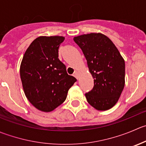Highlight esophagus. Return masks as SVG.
<instances>
[{"instance_id":"34e87169","label":"esophagus","mask_w":146,"mask_h":146,"mask_svg":"<svg viewBox=\"0 0 146 146\" xmlns=\"http://www.w3.org/2000/svg\"><path fill=\"white\" fill-rule=\"evenodd\" d=\"M73 76H74L76 78H78L79 76H78V73L77 70H76V71H75V73H74V74H73Z\"/></svg>"}]
</instances>
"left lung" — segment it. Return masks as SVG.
I'll return each mask as SVG.
<instances>
[{"label": "left lung", "mask_w": 146, "mask_h": 146, "mask_svg": "<svg viewBox=\"0 0 146 146\" xmlns=\"http://www.w3.org/2000/svg\"><path fill=\"white\" fill-rule=\"evenodd\" d=\"M83 51L94 86L86 93L89 104L98 111H107L118 102L125 86V61L106 35L91 33L73 38Z\"/></svg>", "instance_id": "left-lung-1"}]
</instances>
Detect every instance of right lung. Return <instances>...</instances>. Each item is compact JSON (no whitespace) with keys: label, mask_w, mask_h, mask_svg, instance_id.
<instances>
[{"label":"right lung","mask_w":146,"mask_h":146,"mask_svg":"<svg viewBox=\"0 0 146 146\" xmlns=\"http://www.w3.org/2000/svg\"><path fill=\"white\" fill-rule=\"evenodd\" d=\"M63 36H40L27 48L20 68L25 96L39 111L50 112L66 100L76 81L58 59Z\"/></svg>","instance_id":"right-lung-1"}]
</instances>
